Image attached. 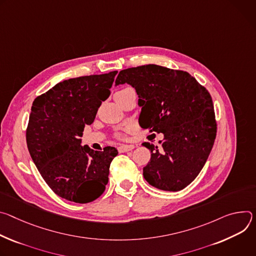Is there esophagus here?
Masks as SVG:
<instances>
[{
	"instance_id": "34e87169",
	"label": "esophagus",
	"mask_w": 256,
	"mask_h": 256,
	"mask_svg": "<svg viewBox=\"0 0 256 256\" xmlns=\"http://www.w3.org/2000/svg\"><path fill=\"white\" fill-rule=\"evenodd\" d=\"M134 148V146H118V152H120V154H122V152H129V150H132Z\"/></svg>"
}]
</instances>
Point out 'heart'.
I'll return each mask as SVG.
<instances>
[{
	"label": "heart",
	"instance_id": "heart-1",
	"mask_svg": "<svg viewBox=\"0 0 256 256\" xmlns=\"http://www.w3.org/2000/svg\"><path fill=\"white\" fill-rule=\"evenodd\" d=\"M116 137H117L118 139H123V138L125 137V135H124L123 133H117V134H116Z\"/></svg>",
	"mask_w": 256,
	"mask_h": 256
}]
</instances>
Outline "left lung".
<instances>
[{
    "label": "left lung",
    "instance_id": "1",
    "mask_svg": "<svg viewBox=\"0 0 256 256\" xmlns=\"http://www.w3.org/2000/svg\"><path fill=\"white\" fill-rule=\"evenodd\" d=\"M135 88L141 106L139 125L164 134L144 168L146 180L164 191H179L200 173L216 136V121L208 90L188 72L144 65L119 72L116 85Z\"/></svg>",
    "mask_w": 256,
    "mask_h": 256
}]
</instances>
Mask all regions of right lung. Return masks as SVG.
<instances>
[{"mask_svg":"<svg viewBox=\"0 0 256 256\" xmlns=\"http://www.w3.org/2000/svg\"><path fill=\"white\" fill-rule=\"evenodd\" d=\"M118 72L71 78L38 96L32 106L26 142L48 186L76 204L98 198L108 181L115 148L102 152L81 146L85 125H90Z\"/></svg>","mask_w":256,"mask_h":256,"instance_id":"right-lung-1","label":"right lung"}]
</instances>
